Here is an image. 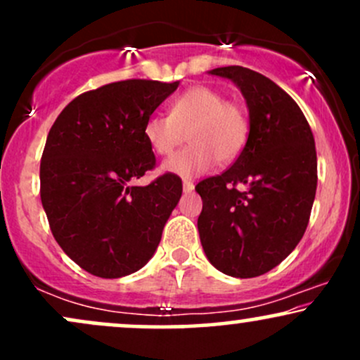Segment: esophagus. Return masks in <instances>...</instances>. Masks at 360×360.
Returning <instances> with one entry per match:
<instances>
[{
  "instance_id": "34e87169",
  "label": "esophagus",
  "mask_w": 360,
  "mask_h": 360,
  "mask_svg": "<svg viewBox=\"0 0 360 360\" xmlns=\"http://www.w3.org/2000/svg\"><path fill=\"white\" fill-rule=\"evenodd\" d=\"M194 189V184H193V181H188V179H184L183 181V191L184 193H191Z\"/></svg>"
}]
</instances>
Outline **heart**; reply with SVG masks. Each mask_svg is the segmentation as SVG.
<instances>
[{"instance_id":"1","label":"heart","mask_w":360,"mask_h":360,"mask_svg":"<svg viewBox=\"0 0 360 360\" xmlns=\"http://www.w3.org/2000/svg\"><path fill=\"white\" fill-rule=\"evenodd\" d=\"M147 143L157 155H169L162 172L179 177L205 174L213 164H230L242 154L249 139V120L240 105L225 101L218 89L193 86L177 96L169 115H152L143 127Z\"/></svg>"}]
</instances>
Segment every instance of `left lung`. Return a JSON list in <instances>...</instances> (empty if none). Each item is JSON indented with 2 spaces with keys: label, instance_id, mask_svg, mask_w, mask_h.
<instances>
[{
  "label": "left lung",
  "instance_id": "obj_1",
  "mask_svg": "<svg viewBox=\"0 0 360 360\" xmlns=\"http://www.w3.org/2000/svg\"><path fill=\"white\" fill-rule=\"evenodd\" d=\"M208 74L240 89L249 139L232 167L196 186L203 200L198 232L218 271L255 278L283 262L307 230L318 179L315 139L296 101L269 77L240 65Z\"/></svg>",
  "mask_w": 360,
  "mask_h": 360
}]
</instances>
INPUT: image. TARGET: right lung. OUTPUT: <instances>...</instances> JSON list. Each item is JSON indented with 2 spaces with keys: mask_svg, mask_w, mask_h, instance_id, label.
Returning a JSON list of instances; mask_svg holds the SVG:
<instances>
[{
  "mask_svg": "<svg viewBox=\"0 0 360 360\" xmlns=\"http://www.w3.org/2000/svg\"><path fill=\"white\" fill-rule=\"evenodd\" d=\"M179 86L128 79L88 91L62 110L40 162V198L60 249L89 274L117 279L152 259L181 179L164 174L135 186L155 155L147 118Z\"/></svg>",
  "mask_w": 360,
  "mask_h": 360,
  "instance_id": "obj_1",
  "label": "right lung"
}]
</instances>
